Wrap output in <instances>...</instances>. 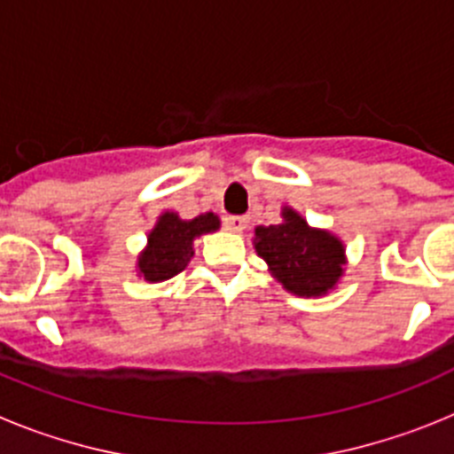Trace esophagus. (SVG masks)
Here are the masks:
<instances>
[{
	"instance_id": "34e87169",
	"label": "esophagus",
	"mask_w": 454,
	"mask_h": 454,
	"mask_svg": "<svg viewBox=\"0 0 454 454\" xmlns=\"http://www.w3.org/2000/svg\"><path fill=\"white\" fill-rule=\"evenodd\" d=\"M247 223H250V220H247L246 215H227V218L223 220L224 230L234 231V234H240V231L246 230Z\"/></svg>"
}]
</instances>
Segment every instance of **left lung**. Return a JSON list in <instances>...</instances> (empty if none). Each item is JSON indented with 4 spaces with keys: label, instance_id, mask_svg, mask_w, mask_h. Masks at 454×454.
<instances>
[{
    "label": "left lung",
    "instance_id": "left-lung-1",
    "mask_svg": "<svg viewBox=\"0 0 454 454\" xmlns=\"http://www.w3.org/2000/svg\"><path fill=\"white\" fill-rule=\"evenodd\" d=\"M282 218L279 224L256 227V254L288 293L302 298L325 295L343 275L346 247L330 231L309 227L291 207L282 208Z\"/></svg>",
    "mask_w": 454,
    "mask_h": 454
}]
</instances>
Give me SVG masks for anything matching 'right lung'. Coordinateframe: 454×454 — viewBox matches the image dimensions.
Masks as SVG:
<instances>
[{
  "mask_svg": "<svg viewBox=\"0 0 454 454\" xmlns=\"http://www.w3.org/2000/svg\"><path fill=\"white\" fill-rule=\"evenodd\" d=\"M220 227L215 214H202L192 220H182L175 211L159 215L154 230L147 236V247L138 256V275L145 282H166L188 266L192 240L211 234Z\"/></svg>",
  "mask_w": 454,
  "mask_h": 454,
  "instance_id": "add662e5",
  "label": "right lung"
}]
</instances>
